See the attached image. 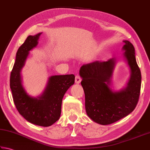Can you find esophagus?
<instances>
[{"instance_id": "1", "label": "esophagus", "mask_w": 150, "mask_h": 150, "mask_svg": "<svg viewBox=\"0 0 150 150\" xmlns=\"http://www.w3.org/2000/svg\"><path fill=\"white\" fill-rule=\"evenodd\" d=\"M81 78L80 76L79 75H76L75 77V83L78 84L81 82Z\"/></svg>"}]
</instances>
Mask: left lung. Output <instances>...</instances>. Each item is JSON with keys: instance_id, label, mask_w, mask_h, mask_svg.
Segmentation results:
<instances>
[{"instance_id": "obj_1", "label": "left lung", "mask_w": 150, "mask_h": 150, "mask_svg": "<svg viewBox=\"0 0 150 150\" xmlns=\"http://www.w3.org/2000/svg\"><path fill=\"white\" fill-rule=\"evenodd\" d=\"M123 57L131 71L127 86L115 91L112 88V79L116 59L95 61L80 68V76L85 93L87 115L103 125L116 122L133 111L139 98L141 72L135 57L134 47L128 40L123 41Z\"/></svg>"}]
</instances>
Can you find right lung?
<instances>
[{
  "mask_svg": "<svg viewBox=\"0 0 150 150\" xmlns=\"http://www.w3.org/2000/svg\"><path fill=\"white\" fill-rule=\"evenodd\" d=\"M42 33L29 36L16 53V61L10 75V89L13 103L23 117L36 125L49 127L57 121L61 115L62 100L66 91L74 83V74L55 75L49 78L42 95L31 97L22 85L21 71L29 51L38 45Z\"/></svg>",
  "mask_w": 150,
  "mask_h": 150,
  "instance_id": "add662e5",
  "label": "right lung"
}]
</instances>
